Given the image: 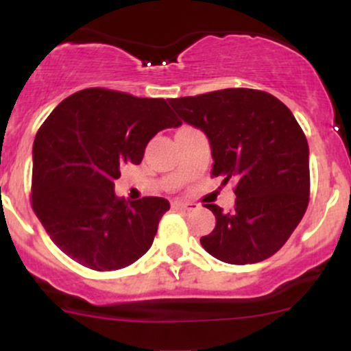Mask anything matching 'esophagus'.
Listing matches in <instances>:
<instances>
[{
	"mask_svg": "<svg viewBox=\"0 0 351 351\" xmlns=\"http://www.w3.org/2000/svg\"><path fill=\"white\" fill-rule=\"evenodd\" d=\"M171 208L175 209H186V211H195L199 208V204L191 203V201H173Z\"/></svg>",
	"mask_w": 351,
	"mask_h": 351,
	"instance_id": "1",
	"label": "esophagus"
}]
</instances>
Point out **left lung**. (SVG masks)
<instances>
[{
	"label": "left lung",
	"mask_w": 351,
	"mask_h": 351,
	"mask_svg": "<svg viewBox=\"0 0 351 351\" xmlns=\"http://www.w3.org/2000/svg\"><path fill=\"white\" fill-rule=\"evenodd\" d=\"M170 106L208 135L211 176L236 181L232 209L206 204L216 226L201 245L237 265L274 256L308 206V145L295 117L274 95L243 87L170 99Z\"/></svg>",
	"instance_id": "obj_1"
}]
</instances>
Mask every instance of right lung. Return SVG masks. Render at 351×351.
<instances>
[{"label": "right lung", "mask_w": 351, "mask_h": 351, "mask_svg": "<svg viewBox=\"0 0 351 351\" xmlns=\"http://www.w3.org/2000/svg\"><path fill=\"white\" fill-rule=\"evenodd\" d=\"M180 125L165 99L90 87L62 100L33 145L31 206L52 243L99 272L140 259L170 203L145 196L128 204L114 181L123 165H140L160 130Z\"/></svg>", "instance_id": "obj_1"}]
</instances>
